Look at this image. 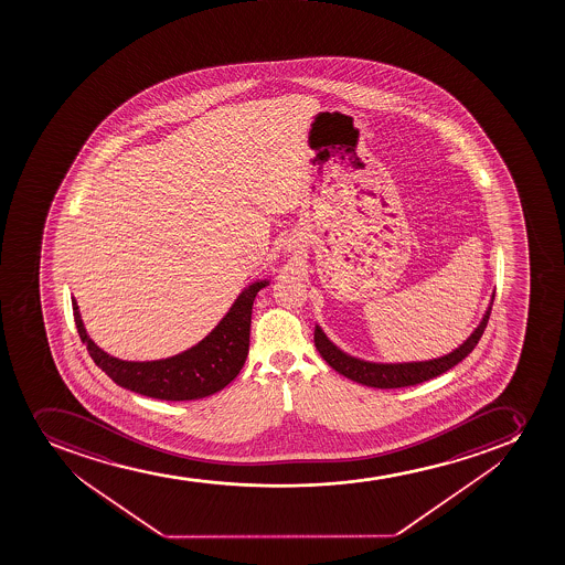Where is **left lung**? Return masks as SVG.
Listing matches in <instances>:
<instances>
[{"label": "left lung", "instance_id": "obj_1", "mask_svg": "<svg viewBox=\"0 0 565 565\" xmlns=\"http://www.w3.org/2000/svg\"><path fill=\"white\" fill-rule=\"evenodd\" d=\"M493 297L495 295H492V300L488 303V309L482 315V320L473 333L460 347L441 358L408 361V363L364 361V359L353 358L337 347L335 342H331L330 337L326 335L319 324H315V347L331 369H335L339 374L355 381V383H361V385L374 386V388H402V386L418 385L424 381L433 380L436 375L444 374L473 352V348L477 347V342L481 341L482 333L487 330L488 319L492 313Z\"/></svg>", "mask_w": 565, "mask_h": 565}]
</instances>
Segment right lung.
Masks as SVG:
<instances>
[{
	"mask_svg": "<svg viewBox=\"0 0 565 565\" xmlns=\"http://www.w3.org/2000/svg\"><path fill=\"white\" fill-rule=\"evenodd\" d=\"M268 284V278L252 281L235 298L228 313L201 342L177 355L157 361H124L97 347L86 333L75 298H72L73 317L89 358L114 383L141 396L166 402L201 399L223 391L243 369L250 344L254 298Z\"/></svg>",
	"mask_w": 565,
	"mask_h": 565,
	"instance_id": "obj_1",
	"label": "right lung"
}]
</instances>
